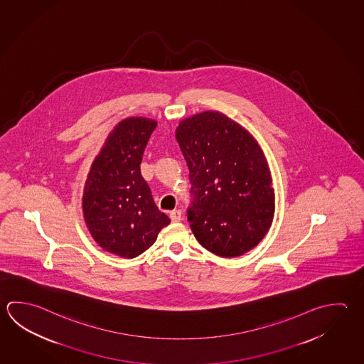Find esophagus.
<instances>
[{
    "mask_svg": "<svg viewBox=\"0 0 364 364\" xmlns=\"http://www.w3.org/2000/svg\"><path fill=\"white\" fill-rule=\"evenodd\" d=\"M169 217L172 219V222H179L182 219V212L181 210H173L169 214Z\"/></svg>",
    "mask_w": 364,
    "mask_h": 364,
    "instance_id": "1",
    "label": "esophagus"
}]
</instances>
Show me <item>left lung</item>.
Instances as JSON below:
<instances>
[{
    "label": "left lung",
    "mask_w": 364,
    "mask_h": 364,
    "mask_svg": "<svg viewBox=\"0 0 364 364\" xmlns=\"http://www.w3.org/2000/svg\"><path fill=\"white\" fill-rule=\"evenodd\" d=\"M190 171L187 219L200 245L235 258L263 240L274 217V188L252 133L223 112H198L176 129Z\"/></svg>",
    "instance_id": "obj_1"
}]
</instances>
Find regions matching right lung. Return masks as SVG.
I'll return each mask as SVG.
<instances>
[{
	"mask_svg": "<svg viewBox=\"0 0 364 364\" xmlns=\"http://www.w3.org/2000/svg\"><path fill=\"white\" fill-rule=\"evenodd\" d=\"M158 122L129 117L109 133L87 176L82 209L87 228L105 252L132 259L171 223L154 203L139 164Z\"/></svg>",
	"mask_w": 364,
	"mask_h": 364,
	"instance_id": "right-lung-1",
	"label": "right lung"
}]
</instances>
